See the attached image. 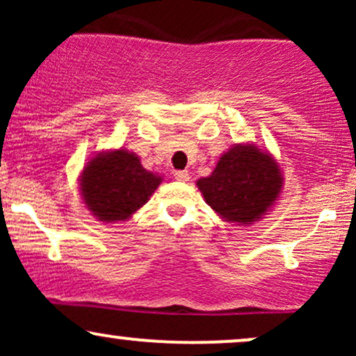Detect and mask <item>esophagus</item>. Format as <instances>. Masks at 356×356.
Here are the masks:
<instances>
[{"instance_id":"esophagus-1","label":"esophagus","mask_w":356,"mask_h":356,"mask_svg":"<svg viewBox=\"0 0 356 356\" xmlns=\"http://www.w3.org/2000/svg\"><path fill=\"white\" fill-rule=\"evenodd\" d=\"M174 177L181 182H187L189 181V172H187V170H177V172L174 174Z\"/></svg>"}]
</instances>
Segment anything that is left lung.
<instances>
[{
	"mask_svg": "<svg viewBox=\"0 0 356 356\" xmlns=\"http://www.w3.org/2000/svg\"><path fill=\"white\" fill-rule=\"evenodd\" d=\"M197 187L219 218L248 226L275 206L283 189V174L268 150L236 144L220 155L209 177L199 179Z\"/></svg>",
	"mask_w": 356,
	"mask_h": 356,
	"instance_id": "1",
	"label": "left lung"
}]
</instances>
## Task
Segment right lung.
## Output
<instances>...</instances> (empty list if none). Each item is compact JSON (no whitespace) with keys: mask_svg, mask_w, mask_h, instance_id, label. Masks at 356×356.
Returning <instances> with one entry per match:
<instances>
[{"mask_svg":"<svg viewBox=\"0 0 356 356\" xmlns=\"http://www.w3.org/2000/svg\"><path fill=\"white\" fill-rule=\"evenodd\" d=\"M79 182L87 209L102 222H117L140 209L162 177L144 169L137 154L117 149L90 159Z\"/></svg>","mask_w":356,"mask_h":356,"instance_id":"1","label":"right lung"}]
</instances>
